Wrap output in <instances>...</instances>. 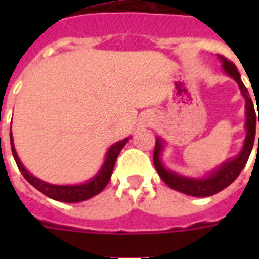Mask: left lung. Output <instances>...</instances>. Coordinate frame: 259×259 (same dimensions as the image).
<instances>
[{"mask_svg": "<svg viewBox=\"0 0 259 259\" xmlns=\"http://www.w3.org/2000/svg\"><path fill=\"white\" fill-rule=\"evenodd\" d=\"M218 58L221 59L222 67L227 75L238 83V86L241 89V93L246 101V138L243 148H242L241 153L238 154L237 157L231 158L229 161L223 162L218 169L213 170L211 175H208L204 179H192V177H185L181 175L168 170L165 166L162 165L160 154L164 148V142L160 138H156V146H154V154H153V162L154 168L162 179V181L168 184L172 189H176L179 192L185 193V195H191V196L196 197H205L212 196L215 193L221 192L226 187H229L233 183L242 169L245 168L246 162L249 160L251 149L254 145V138H255V123H257V114L254 110V105L251 98L249 95V91L245 87L243 82L241 80V75L238 72V68L235 67L233 62H230L226 58L218 55ZM258 122H259V113H258ZM258 148H259V137H258Z\"/></svg>", "mask_w": 259, "mask_h": 259, "instance_id": "8db88e82", "label": "left lung"}]
</instances>
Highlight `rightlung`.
Returning a JSON list of instances; mask_svg holds the SVG:
<instances>
[{"mask_svg":"<svg viewBox=\"0 0 259 259\" xmlns=\"http://www.w3.org/2000/svg\"><path fill=\"white\" fill-rule=\"evenodd\" d=\"M129 141V137L122 140L119 142H115L114 145L110 146V149L107 150L106 154V160L102 165L101 170L91 179V180L83 183V184L78 185H55L46 183V181L40 180L37 177H34L32 173L24 168V165L20 161L16 149H14L13 144V137H12V132H10V146H12V153H13L14 161L17 164L18 169L22 173V176L25 177L26 181L32 184L36 189H38L40 192L44 193L46 196L54 199V200L59 201H66V203H78V201L87 200L90 197L95 196L99 192L103 191L107 183L110 181L111 173H113L114 165L117 161V157L122 148L126 145V142Z\"/></svg>","mask_w":259,"mask_h":259,"instance_id":"1","label":"right lung"}]
</instances>
